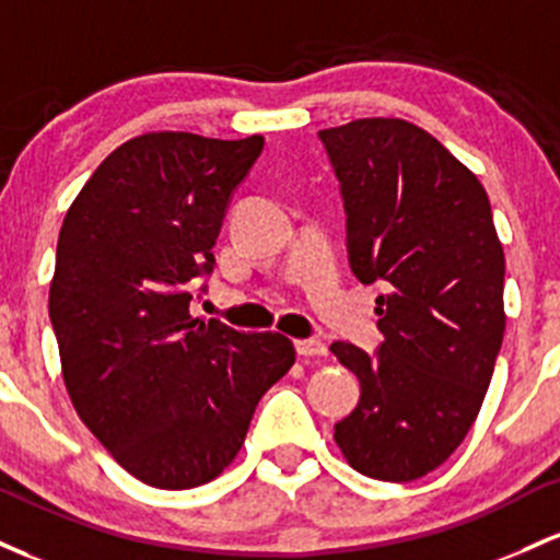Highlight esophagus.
<instances>
[{
	"label": "esophagus",
	"mask_w": 560,
	"mask_h": 560,
	"mask_svg": "<svg viewBox=\"0 0 560 560\" xmlns=\"http://www.w3.org/2000/svg\"><path fill=\"white\" fill-rule=\"evenodd\" d=\"M296 351L299 357H325L328 354V347L323 341H317V338H299Z\"/></svg>",
	"instance_id": "obj_1"
}]
</instances>
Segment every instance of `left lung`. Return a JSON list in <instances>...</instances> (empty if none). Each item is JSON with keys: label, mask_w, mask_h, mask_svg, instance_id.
Listing matches in <instances>:
<instances>
[{"label": "left lung", "mask_w": 560, "mask_h": 560, "mask_svg": "<svg viewBox=\"0 0 560 560\" xmlns=\"http://www.w3.org/2000/svg\"><path fill=\"white\" fill-rule=\"evenodd\" d=\"M319 140L341 182L351 269L386 285L378 354L330 347L362 386L332 439L370 479L416 481L463 444L505 336L492 206L476 174L405 118H357Z\"/></svg>", "instance_id": "left-lung-1"}]
</instances>
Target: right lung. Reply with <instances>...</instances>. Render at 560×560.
Returning <instances> with one entry per match:
<instances>
[{"label":"right lung","mask_w":560,"mask_h":560,"mask_svg":"<svg viewBox=\"0 0 560 560\" xmlns=\"http://www.w3.org/2000/svg\"><path fill=\"white\" fill-rule=\"evenodd\" d=\"M261 148V135L131 137L62 219L49 319L66 392L113 460L148 487L217 479L259 399L296 362L282 332H241L190 312L232 190Z\"/></svg>","instance_id":"obj_1"}]
</instances>
